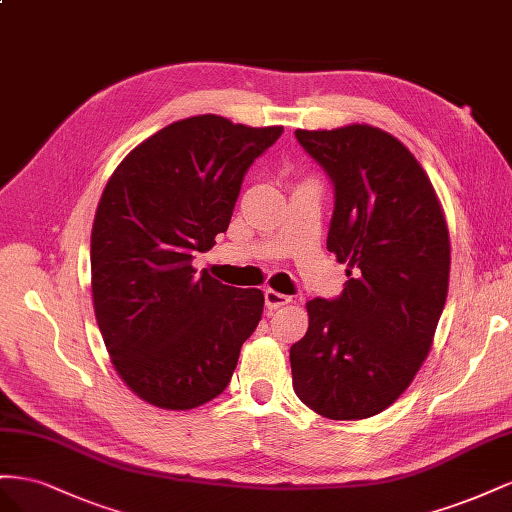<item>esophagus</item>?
<instances>
[{
	"label": "esophagus",
	"mask_w": 512,
	"mask_h": 512,
	"mask_svg": "<svg viewBox=\"0 0 512 512\" xmlns=\"http://www.w3.org/2000/svg\"><path fill=\"white\" fill-rule=\"evenodd\" d=\"M264 298H266V306H268L270 311L281 309V306H285V304L291 302L289 296L279 294V291H274V289H266V291H264Z\"/></svg>",
	"instance_id": "34e87169"
}]
</instances>
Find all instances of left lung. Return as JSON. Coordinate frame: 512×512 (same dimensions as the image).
I'll list each match as a JSON object with an SVG mask.
<instances>
[{
  "instance_id": "1",
  "label": "left lung",
  "mask_w": 512,
  "mask_h": 512,
  "mask_svg": "<svg viewBox=\"0 0 512 512\" xmlns=\"http://www.w3.org/2000/svg\"><path fill=\"white\" fill-rule=\"evenodd\" d=\"M334 184L328 251L347 264L337 300H309V330L291 345L300 401L330 420L384 412L429 356L444 311L450 238L416 156L382 128L296 130Z\"/></svg>"
}]
</instances>
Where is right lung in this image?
<instances>
[{"label":"right lung","mask_w":512,"mask_h":512,"mask_svg":"<svg viewBox=\"0 0 512 512\" xmlns=\"http://www.w3.org/2000/svg\"><path fill=\"white\" fill-rule=\"evenodd\" d=\"M283 126L206 113L139 143L113 171L92 227V298L113 369L160 410L221 394L264 313L259 289L191 266L227 231L246 169Z\"/></svg>","instance_id":"right-lung-1"}]
</instances>
